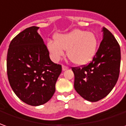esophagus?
<instances>
[{
    "mask_svg": "<svg viewBox=\"0 0 126 126\" xmlns=\"http://www.w3.org/2000/svg\"><path fill=\"white\" fill-rule=\"evenodd\" d=\"M67 69H68V67L65 66V65H62V70H63V71L67 70Z\"/></svg>",
    "mask_w": 126,
    "mask_h": 126,
    "instance_id": "esophagus-1",
    "label": "esophagus"
}]
</instances>
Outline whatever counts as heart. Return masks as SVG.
<instances>
[{
    "mask_svg": "<svg viewBox=\"0 0 126 126\" xmlns=\"http://www.w3.org/2000/svg\"><path fill=\"white\" fill-rule=\"evenodd\" d=\"M54 38L55 41L47 43V49L55 62L61 59L65 49L68 59L77 65H87L95 56L98 38L92 32L74 30L66 34H56Z\"/></svg>",
    "mask_w": 126,
    "mask_h": 126,
    "instance_id": "1",
    "label": "heart"
}]
</instances>
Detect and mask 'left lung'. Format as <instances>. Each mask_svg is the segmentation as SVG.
Segmentation results:
<instances>
[{"mask_svg": "<svg viewBox=\"0 0 126 126\" xmlns=\"http://www.w3.org/2000/svg\"><path fill=\"white\" fill-rule=\"evenodd\" d=\"M102 32V41L92 61L83 67L72 68L75 90L91 102L103 99L112 91L120 71V46L106 27H103Z\"/></svg>", "mask_w": 126, "mask_h": 126, "instance_id": "left-lung-1", "label": "left lung"}]
</instances>
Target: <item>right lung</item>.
I'll list each match as a JSON object with an SVG mask.
<instances>
[{"mask_svg":"<svg viewBox=\"0 0 126 126\" xmlns=\"http://www.w3.org/2000/svg\"><path fill=\"white\" fill-rule=\"evenodd\" d=\"M39 27H28L13 38L7 57V71L14 92L24 103L38 106L47 103L55 92L61 73V65L53 63Z\"/></svg>","mask_w":126,"mask_h":126,"instance_id":"add662e5","label":"right lung"}]
</instances>
